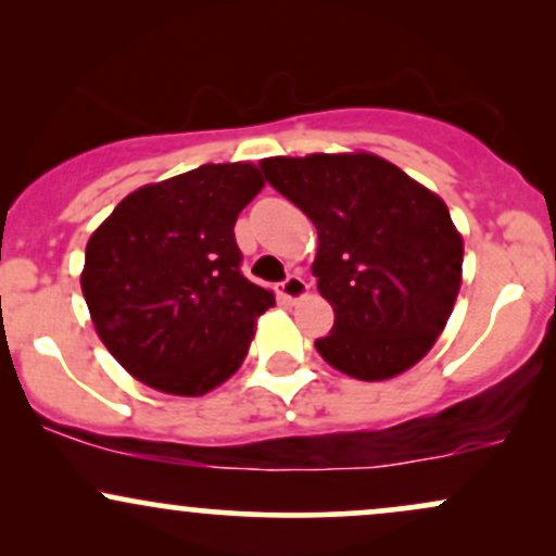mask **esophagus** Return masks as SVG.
<instances>
[{
    "label": "esophagus",
    "instance_id": "34e87169",
    "mask_svg": "<svg viewBox=\"0 0 556 556\" xmlns=\"http://www.w3.org/2000/svg\"><path fill=\"white\" fill-rule=\"evenodd\" d=\"M279 295L285 300H300L303 295H308V282H305L300 274H290V277L279 285Z\"/></svg>",
    "mask_w": 556,
    "mask_h": 556
}]
</instances>
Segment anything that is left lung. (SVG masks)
Returning a JSON list of instances; mask_svg holds the SVG:
<instances>
[{
  "label": "left lung",
  "instance_id": "obj_1",
  "mask_svg": "<svg viewBox=\"0 0 556 556\" xmlns=\"http://www.w3.org/2000/svg\"><path fill=\"white\" fill-rule=\"evenodd\" d=\"M274 190L318 232L314 277L334 308L321 358L363 381L392 379L442 334L463 282V238L446 203L374 154L274 156Z\"/></svg>",
  "mask_w": 556,
  "mask_h": 556
}]
</instances>
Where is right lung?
Instances as JSON below:
<instances>
[{"label":"right lung","mask_w":556,"mask_h":556,"mask_svg":"<svg viewBox=\"0 0 556 556\" xmlns=\"http://www.w3.org/2000/svg\"><path fill=\"white\" fill-rule=\"evenodd\" d=\"M264 188L248 162L143 185L91 235L80 274L91 321L127 374L198 397L245 361L274 295L240 271L235 222Z\"/></svg>","instance_id":"right-lung-1"}]
</instances>
